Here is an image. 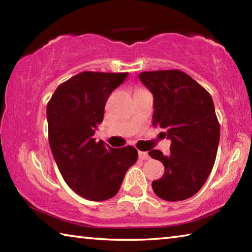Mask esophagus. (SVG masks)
I'll return each mask as SVG.
<instances>
[{"label": "esophagus", "mask_w": 252, "mask_h": 252, "mask_svg": "<svg viewBox=\"0 0 252 252\" xmlns=\"http://www.w3.org/2000/svg\"><path fill=\"white\" fill-rule=\"evenodd\" d=\"M139 158L141 160H149V159H150V157H149L148 153L142 152V151H139Z\"/></svg>", "instance_id": "esophagus-1"}]
</instances>
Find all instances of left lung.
Here are the masks:
<instances>
[{
  "mask_svg": "<svg viewBox=\"0 0 252 252\" xmlns=\"http://www.w3.org/2000/svg\"><path fill=\"white\" fill-rule=\"evenodd\" d=\"M139 79L153 94L152 125L171 140L167 156L149 151L164 165L152 189L165 201L191 198L207 181L218 151L220 126L212 97L180 70L141 72Z\"/></svg>",
  "mask_w": 252,
  "mask_h": 252,
  "instance_id": "8db88e82",
  "label": "left lung"
}]
</instances>
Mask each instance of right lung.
Returning a JSON list of instances; mask_svg holds the SVG:
<instances>
[{"label":"right lung","mask_w":252,"mask_h":252,"mask_svg":"<svg viewBox=\"0 0 252 252\" xmlns=\"http://www.w3.org/2000/svg\"><path fill=\"white\" fill-rule=\"evenodd\" d=\"M126 76L82 72L60 84L46 106L49 143L60 172L74 192L91 201L114 197L138 159L133 147L111 148L93 136L110 94Z\"/></svg>","instance_id":"right-lung-1"}]
</instances>
